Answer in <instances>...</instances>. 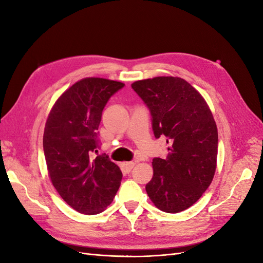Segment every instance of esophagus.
Returning a JSON list of instances; mask_svg holds the SVG:
<instances>
[{"instance_id":"34e87169","label":"esophagus","mask_w":263,"mask_h":263,"mask_svg":"<svg viewBox=\"0 0 263 263\" xmlns=\"http://www.w3.org/2000/svg\"><path fill=\"white\" fill-rule=\"evenodd\" d=\"M134 165H135V162H133V161H130V162H124L123 163V170L125 171V172H130L132 171V169L134 168Z\"/></svg>"}]
</instances>
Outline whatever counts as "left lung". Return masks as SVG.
<instances>
[{
    "instance_id": "left-lung-1",
    "label": "left lung",
    "mask_w": 263,
    "mask_h": 263,
    "mask_svg": "<svg viewBox=\"0 0 263 263\" xmlns=\"http://www.w3.org/2000/svg\"><path fill=\"white\" fill-rule=\"evenodd\" d=\"M153 116L156 138L170 153L153 160L146 191L157 209L179 213L198 201L217 166L218 133L212 110L195 87L179 77H156L132 84Z\"/></svg>"
}]
</instances>
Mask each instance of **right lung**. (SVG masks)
<instances>
[{"label": "right lung", "mask_w": 263, "mask_h": 263, "mask_svg": "<svg viewBox=\"0 0 263 263\" xmlns=\"http://www.w3.org/2000/svg\"><path fill=\"white\" fill-rule=\"evenodd\" d=\"M125 84L104 78H84L54 102L44 130V153L50 181L59 195L79 213L105 211L123 174L107 156L92 158L98 129L108 99ZM97 151V150H95Z\"/></svg>", "instance_id": "right-lung-1"}]
</instances>
